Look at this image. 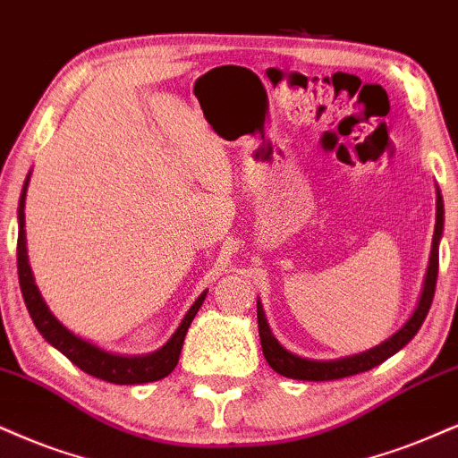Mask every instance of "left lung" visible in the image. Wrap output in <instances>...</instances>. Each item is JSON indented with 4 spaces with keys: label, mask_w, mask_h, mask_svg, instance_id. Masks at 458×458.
<instances>
[{
    "label": "left lung",
    "mask_w": 458,
    "mask_h": 458,
    "mask_svg": "<svg viewBox=\"0 0 458 458\" xmlns=\"http://www.w3.org/2000/svg\"><path fill=\"white\" fill-rule=\"evenodd\" d=\"M437 191L436 199V231H433V244H431V257H428V267L425 274V282H422V291L416 303L414 312L408 320H405L402 329L393 333L388 340H385L377 346L365 350V352L352 354V357H344L335 360H312L297 357L286 350L282 344L276 340L272 329H269L267 318L263 314L261 301H257V320H259V337H261V348L263 357L267 360L269 367L274 371H278L280 376L293 377V380H312V382H323V380H340V377H348L360 371L374 369L376 365L385 363L388 357H393L394 352H399L411 337L419 333V329L425 323L428 308H431L433 295H436V282H437V267H439V240L444 233V199L442 193Z\"/></svg>",
    "instance_id": "obj_1"
}]
</instances>
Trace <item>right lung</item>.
I'll use <instances>...</instances> for the list:
<instances>
[{"label":"right lung","mask_w":458,"mask_h":458,"mask_svg":"<svg viewBox=\"0 0 458 458\" xmlns=\"http://www.w3.org/2000/svg\"><path fill=\"white\" fill-rule=\"evenodd\" d=\"M31 176V174H30ZM30 176L22 184V193L19 199V242H16V267H19V284L25 306L30 310V316L36 325V329L42 333V337L50 346H55L59 352H64L73 365L81 367L89 376L99 377V380L112 382V385H144V382H157L161 377L169 376L174 367L178 365L180 350H182L184 335L193 323L195 314L199 312L203 299L208 291H203L195 299L193 306L184 314L182 323L174 335L163 344L159 350L150 354H140V357H123V354H112L101 350L95 344L73 335V333L59 323L50 312L42 295H39L36 280H33L30 259H27V240H25V195L30 186Z\"/></svg>","instance_id":"1"}]
</instances>
